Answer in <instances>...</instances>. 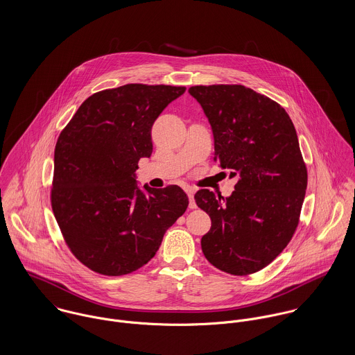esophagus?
Here are the masks:
<instances>
[{
    "label": "esophagus",
    "mask_w": 355,
    "mask_h": 355,
    "mask_svg": "<svg viewBox=\"0 0 355 355\" xmlns=\"http://www.w3.org/2000/svg\"><path fill=\"white\" fill-rule=\"evenodd\" d=\"M186 190V193H187V196H189V206H190V209H196L197 207V205H196V201H194V193H196V190L193 189V187H186L184 189Z\"/></svg>",
    "instance_id": "34e87169"
}]
</instances>
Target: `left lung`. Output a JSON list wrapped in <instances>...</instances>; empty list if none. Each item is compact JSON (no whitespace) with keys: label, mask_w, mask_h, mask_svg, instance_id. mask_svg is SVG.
I'll return each instance as SVG.
<instances>
[{"label":"left lung","mask_w":355,"mask_h":355,"mask_svg":"<svg viewBox=\"0 0 355 355\" xmlns=\"http://www.w3.org/2000/svg\"><path fill=\"white\" fill-rule=\"evenodd\" d=\"M213 130L214 158L238 183L231 197L206 189L196 203L211 227L206 259L235 276L268 266L293 239L307 187L295 127L283 106L242 85L193 86Z\"/></svg>","instance_id":"left-lung-1"}]
</instances>
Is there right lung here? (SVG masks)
Wrapping results in <instances>:
<instances>
[{"label":"right lung","mask_w":355,"mask_h":355,"mask_svg":"<svg viewBox=\"0 0 355 355\" xmlns=\"http://www.w3.org/2000/svg\"><path fill=\"white\" fill-rule=\"evenodd\" d=\"M184 86L130 83L83 102L54 149L51 202L61 235L85 266L128 275L157 253L164 234L186 211L175 184L137 186L135 171L153 152L152 127Z\"/></svg>","instance_id":"obj_1"}]
</instances>
